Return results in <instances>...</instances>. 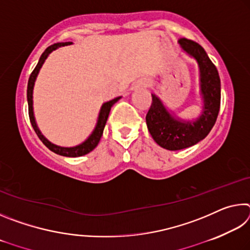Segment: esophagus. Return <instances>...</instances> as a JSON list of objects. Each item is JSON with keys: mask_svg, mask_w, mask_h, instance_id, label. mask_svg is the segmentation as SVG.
<instances>
[{"mask_svg": "<svg viewBox=\"0 0 250 250\" xmlns=\"http://www.w3.org/2000/svg\"><path fill=\"white\" fill-rule=\"evenodd\" d=\"M150 86V83L147 82V80H141V82H139L138 83H137V87H141V88H143V87H149Z\"/></svg>", "mask_w": 250, "mask_h": 250, "instance_id": "34e87169", "label": "esophagus"}]
</instances>
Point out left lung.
<instances>
[{"label":"left lung","mask_w":250,"mask_h":250,"mask_svg":"<svg viewBox=\"0 0 250 250\" xmlns=\"http://www.w3.org/2000/svg\"><path fill=\"white\" fill-rule=\"evenodd\" d=\"M179 45L198 65L203 108L196 119H181L152 94V104L146 117L147 129L160 146L170 151L186 149L205 139L216 122L221 107V79L204 48L188 39L179 40Z\"/></svg>","instance_id":"8db88e82"}]
</instances>
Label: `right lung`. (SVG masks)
<instances>
[{
    "instance_id": "right-lung-1",
    "label": "right lung",
    "mask_w": 250,
    "mask_h": 250,
    "mask_svg": "<svg viewBox=\"0 0 250 250\" xmlns=\"http://www.w3.org/2000/svg\"><path fill=\"white\" fill-rule=\"evenodd\" d=\"M70 44H71L70 42H69V43L54 44V45L49 46V47L46 48L45 52L42 54V56L40 58L39 62H37L35 69L33 70V73L31 74V76H29L28 83H27V103H28L29 120H31L33 129L36 132L37 137L41 139V141L43 142L44 145L47 146L50 151H53L54 153L62 155V156H68V158H78V156H83L84 154L89 153V152H91L97 146H98L101 135H103V132H104L105 122H107V120H108V116H109L110 110H111L112 105L115 104L117 101L121 98V97H117V98L110 100V101H107V103H104L103 105H101L99 115H98V119H97V124H96L94 131H92L91 134L86 139V140H84L83 143H80V145H78V146H69V147L68 146H56V145H54V143L50 142L49 140H47V139H46L44 135L42 134L41 130L39 129V126H37L35 116H34V109H33L34 84H35L37 75H39L42 66H43V64L45 62L46 58L48 57V55L52 53L53 50L62 47V46H67V45H70Z\"/></svg>"
}]
</instances>
